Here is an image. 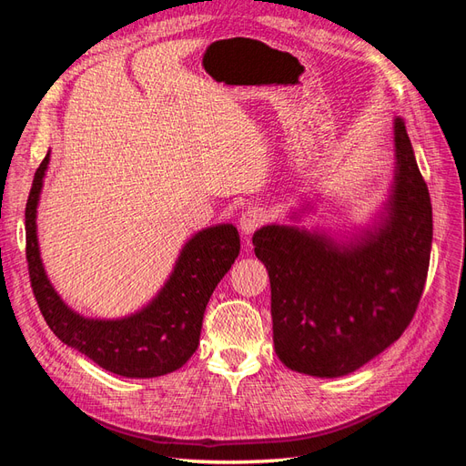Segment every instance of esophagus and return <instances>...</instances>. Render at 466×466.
I'll return each mask as SVG.
<instances>
[{"mask_svg": "<svg viewBox=\"0 0 466 466\" xmlns=\"http://www.w3.org/2000/svg\"><path fill=\"white\" fill-rule=\"evenodd\" d=\"M264 221H266V211L258 206H252L243 211L241 219H238V229H241L245 237H248L255 233L260 225H264Z\"/></svg>", "mask_w": 466, "mask_h": 466, "instance_id": "esophagus-1", "label": "esophagus"}]
</instances>
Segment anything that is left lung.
Listing matches in <instances>:
<instances>
[{"mask_svg":"<svg viewBox=\"0 0 466 466\" xmlns=\"http://www.w3.org/2000/svg\"><path fill=\"white\" fill-rule=\"evenodd\" d=\"M392 124V182L368 228L338 238L272 223L252 237L270 276L276 354L291 371L327 379L356 371L397 342L416 313L430 266L431 202L406 126ZM309 209L301 204L289 219Z\"/></svg>","mask_w":466,"mask_h":466,"instance_id":"obj_1","label":"left lung"}]
</instances>
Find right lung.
Wrapping results in <instances>:
<instances>
[{"label": "right lung", "mask_w": 466, "mask_h": 466, "mask_svg": "<svg viewBox=\"0 0 466 466\" xmlns=\"http://www.w3.org/2000/svg\"><path fill=\"white\" fill-rule=\"evenodd\" d=\"M48 163L50 151L35 173L25 229L33 291L50 330L110 373L151 379L177 371L198 348L206 305L241 250L237 228L218 223L194 233L163 288L139 311L122 319L83 317L64 303L40 258L36 209Z\"/></svg>", "instance_id": "obj_1"}]
</instances>
